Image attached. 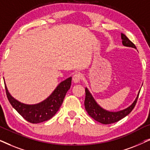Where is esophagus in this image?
Wrapping results in <instances>:
<instances>
[{
    "instance_id": "34e87169",
    "label": "esophagus",
    "mask_w": 150,
    "mask_h": 150,
    "mask_svg": "<svg viewBox=\"0 0 150 150\" xmlns=\"http://www.w3.org/2000/svg\"><path fill=\"white\" fill-rule=\"evenodd\" d=\"M82 78H83V75L81 74V73H77V74H75L73 76V81L75 83H80V81H81Z\"/></svg>"
}]
</instances>
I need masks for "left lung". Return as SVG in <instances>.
I'll list each match as a JSON object with an SVG mask.
<instances>
[{
  "instance_id": "8db88e82",
  "label": "left lung",
  "mask_w": 150,
  "mask_h": 150,
  "mask_svg": "<svg viewBox=\"0 0 150 150\" xmlns=\"http://www.w3.org/2000/svg\"><path fill=\"white\" fill-rule=\"evenodd\" d=\"M121 38L122 40L123 46L137 49L135 45L124 34L121 33ZM139 92H140V90H139L134 101L127 108L118 110V111H110V110L104 109L100 104H98L96 100L94 99L91 92L88 89V88L85 87V110H87V113L89 114V116H91L93 120L101 123V124H112V123H115L125 117L129 113H130V112L132 111L135 105H136Z\"/></svg>"
}]
</instances>
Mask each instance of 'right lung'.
Returning a JSON list of instances; mask_svg holds the SVG:
<instances>
[{
	"instance_id": "add662e5",
	"label": "right lung",
	"mask_w": 150,
	"mask_h": 150,
	"mask_svg": "<svg viewBox=\"0 0 150 150\" xmlns=\"http://www.w3.org/2000/svg\"><path fill=\"white\" fill-rule=\"evenodd\" d=\"M71 83L70 76L61 82L46 99L34 104H24L18 101L10 94L5 82V86L7 98L13 108L26 121L32 124H38L50 120L57 113L63 103L67 91L70 88Z\"/></svg>"
}]
</instances>
